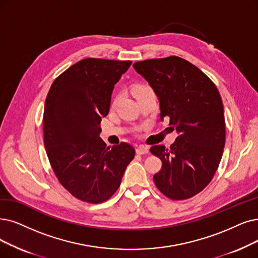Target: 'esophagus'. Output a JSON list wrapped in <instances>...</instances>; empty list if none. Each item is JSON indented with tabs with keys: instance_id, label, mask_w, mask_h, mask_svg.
Here are the masks:
<instances>
[{
	"instance_id": "obj_1",
	"label": "esophagus",
	"mask_w": 258,
	"mask_h": 258,
	"mask_svg": "<svg viewBox=\"0 0 258 258\" xmlns=\"http://www.w3.org/2000/svg\"><path fill=\"white\" fill-rule=\"evenodd\" d=\"M149 152V148L148 147H146V146H139L138 148H137V153L138 154H146V153H148Z\"/></svg>"
}]
</instances>
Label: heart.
<instances>
[{"instance_id": "1", "label": "heart", "mask_w": 258, "mask_h": 258, "mask_svg": "<svg viewBox=\"0 0 258 258\" xmlns=\"http://www.w3.org/2000/svg\"><path fill=\"white\" fill-rule=\"evenodd\" d=\"M149 90H151L150 87H148V86H146V85H139V86L136 88V93H137L138 96H140L141 94L145 93V92H147V91H149Z\"/></svg>"}]
</instances>
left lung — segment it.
I'll use <instances>...</instances> for the list:
<instances>
[{
    "label": "left lung",
    "instance_id": "left-lung-1",
    "mask_svg": "<svg viewBox=\"0 0 258 258\" xmlns=\"http://www.w3.org/2000/svg\"><path fill=\"white\" fill-rule=\"evenodd\" d=\"M160 102V117L169 118L178 138L169 149L150 148L161 159L153 176L159 190L172 200L188 199L208 186L217 170L225 143L224 111L213 81L177 56L133 64Z\"/></svg>",
    "mask_w": 258,
    "mask_h": 258
}]
</instances>
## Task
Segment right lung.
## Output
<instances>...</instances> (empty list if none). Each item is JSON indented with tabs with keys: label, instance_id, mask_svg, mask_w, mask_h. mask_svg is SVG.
I'll use <instances>...</instances> for the list:
<instances>
[{
	"label": "right lung",
	"instance_id": "obj_1",
	"mask_svg": "<svg viewBox=\"0 0 258 258\" xmlns=\"http://www.w3.org/2000/svg\"><path fill=\"white\" fill-rule=\"evenodd\" d=\"M131 61L87 58L58 76L46 96L44 146L61 185L81 201L108 200L120 185L136 150L107 146L99 137L114 85Z\"/></svg>",
	"mask_w": 258,
	"mask_h": 258
}]
</instances>
